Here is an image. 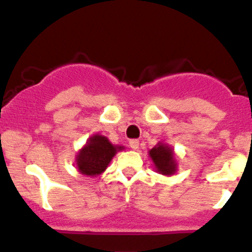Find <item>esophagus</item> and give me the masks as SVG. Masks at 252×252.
Masks as SVG:
<instances>
[{
  "mask_svg": "<svg viewBox=\"0 0 252 252\" xmlns=\"http://www.w3.org/2000/svg\"><path fill=\"white\" fill-rule=\"evenodd\" d=\"M129 145H130V147L133 150H138L139 149V140H136V139H133V140L129 141Z\"/></svg>",
  "mask_w": 252,
  "mask_h": 252,
  "instance_id": "1",
  "label": "esophagus"
}]
</instances>
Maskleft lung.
<instances>
[{
    "label": "left lung",
    "mask_w": 252,
    "mask_h": 252,
    "mask_svg": "<svg viewBox=\"0 0 252 252\" xmlns=\"http://www.w3.org/2000/svg\"><path fill=\"white\" fill-rule=\"evenodd\" d=\"M150 158L152 159L156 172L162 175H173L178 169V162L175 154L166 142H158L154 149L149 151Z\"/></svg>",
    "instance_id": "8db88e82"
}]
</instances>
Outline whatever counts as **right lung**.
<instances>
[{
  "instance_id": "1",
  "label": "right lung",
  "mask_w": 252,
  "mask_h": 252,
  "mask_svg": "<svg viewBox=\"0 0 252 252\" xmlns=\"http://www.w3.org/2000/svg\"><path fill=\"white\" fill-rule=\"evenodd\" d=\"M124 146L113 145L106 136L95 134L88 139L75 156V166L80 174L86 177H97L106 171L112 158Z\"/></svg>"
}]
</instances>
